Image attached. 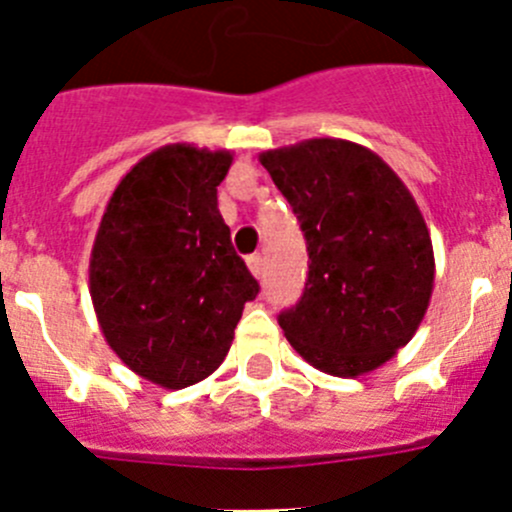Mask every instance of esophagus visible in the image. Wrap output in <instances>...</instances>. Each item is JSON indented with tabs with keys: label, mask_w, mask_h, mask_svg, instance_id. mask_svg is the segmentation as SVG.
Listing matches in <instances>:
<instances>
[{
	"label": "esophagus",
	"mask_w": 512,
	"mask_h": 512,
	"mask_svg": "<svg viewBox=\"0 0 512 512\" xmlns=\"http://www.w3.org/2000/svg\"><path fill=\"white\" fill-rule=\"evenodd\" d=\"M247 267H250L252 275L262 277V272H265V257H262V255H250V257H247Z\"/></svg>",
	"instance_id": "obj_1"
}]
</instances>
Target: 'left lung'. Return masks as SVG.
I'll return each mask as SVG.
<instances>
[{
    "mask_svg": "<svg viewBox=\"0 0 512 512\" xmlns=\"http://www.w3.org/2000/svg\"><path fill=\"white\" fill-rule=\"evenodd\" d=\"M307 240L304 292L280 314L287 342L332 376L379 369L411 342L433 292L426 220L374 151L312 138L260 156Z\"/></svg>",
    "mask_w": 512,
    "mask_h": 512,
    "instance_id": "left-lung-1",
    "label": "left lung"
}]
</instances>
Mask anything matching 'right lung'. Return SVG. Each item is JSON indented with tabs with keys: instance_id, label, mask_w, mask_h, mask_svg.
<instances>
[{
	"instance_id": "add662e5",
	"label": "right lung",
	"mask_w": 512,
	"mask_h": 512,
	"mask_svg": "<svg viewBox=\"0 0 512 512\" xmlns=\"http://www.w3.org/2000/svg\"><path fill=\"white\" fill-rule=\"evenodd\" d=\"M230 151L170 143L121 178L98 225L89 292L118 359L163 389L213 374L260 285L230 242Z\"/></svg>"
}]
</instances>
